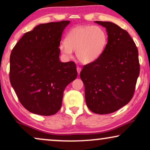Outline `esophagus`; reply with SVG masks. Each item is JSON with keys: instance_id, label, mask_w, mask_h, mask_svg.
Wrapping results in <instances>:
<instances>
[{"instance_id": "34e87169", "label": "esophagus", "mask_w": 150, "mask_h": 150, "mask_svg": "<svg viewBox=\"0 0 150 150\" xmlns=\"http://www.w3.org/2000/svg\"><path fill=\"white\" fill-rule=\"evenodd\" d=\"M81 71V68H80V67H77V73H78L79 75V73H80Z\"/></svg>"}]
</instances>
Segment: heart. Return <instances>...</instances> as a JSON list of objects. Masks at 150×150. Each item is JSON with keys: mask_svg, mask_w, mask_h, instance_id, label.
Listing matches in <instances>:
<instances>
[{"mask_svg": "<svg viewBox=\"0 0 150 150\" xmlns=\"http://www.w3.org/2000/svg\"><path fill=\"white\" fill-rule=\"evenodd\" d=\"M108 38L99 26H77L68 32L65 40L60 42L59 50L64 57H71L73 50L81 63L87 64L97 60L104 51Z\"/></svg>", "mask_w": 150, "mask_h": 150, "instance_id": "obj_1", "label": "heart"}]
</instances>
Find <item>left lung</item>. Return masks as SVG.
<instances>
[{
    "mask_svg": "<svg viewBox=\"0 0 150 150\" xmlns=\"http://www.w3.org/2000/svg\"><path fill=\"white\" fill-rule=\"evenodd\" d=\"M95 23L106 29L108 43L97 60L83 67L80 78L88 108L105 115L118 110L132 98L140 65L137 48L125 30L111 22Z\"/></svg>",
    "mask_w": 150,
    "mask_h": 150,
    "instance_id": "1",
    "label": "left lung"
}]
</instances>
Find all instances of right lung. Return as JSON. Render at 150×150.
I'll return each instance as SVG.
<instances>
[{
    "label": "right lung",
    "mask_w": 150,
    "mask_h": 150,
    "mask_svg": "<svg viewBox=\"0 0 150 150\" xmlns=\"http://www.w3.org/2000/svg\"><path fill=\"white\" fill-rule=\"evenodd\" d=\"M69 21L40 24L27 32L10 55L9 79L21 104L39 115L59 111L65 88L77 76L73 62L59 60V45Z\"/></svg>",
    "instance_id": "1"
}]
</instances>
